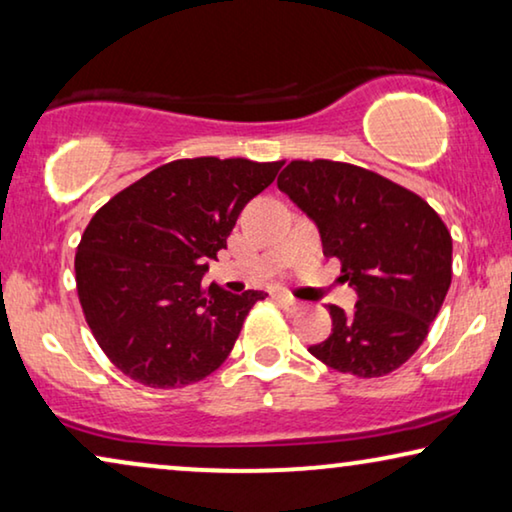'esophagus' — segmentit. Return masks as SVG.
I'll return each instance as SVG.
<instances>
[{
    "mask_svg": "<svg viewBox=\"0 0 512 512\" xmlns=\"http://www.w3.org/2000/svg\"><path fill=\"white\" fill-rule=\"evenodd\" d=\"M279 303H282V307H286V310H291V312H296V310H300V303L296 298H291L289 293H277L275 296Z\"/></svg>",
    "mask_w": 512,
    "mask_h": 512,
    "instance_id": "esophagus-1",
    "label": "esophagus"
}]
</instances>
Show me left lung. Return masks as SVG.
I'll return each mask as SVG.
<instances>
[{
	"label": "left lung",
	"instance_id": "obj_1",
	"mask_svg": "<svg viewBox=\"0 0 512 512\" xmlns=\"http://www.w3.org/2000/svg\"><path fill=\"white\" fill-rule=\"evenodd\" d=\"M338 256L356 305H328L331 335L310 354L356 377H382L422 345L452 282V237L408 188L335 160H293L277 177Z\"/></svg>",
	"mask_w": 512,
	"mask_h": 512
}]
</instances>
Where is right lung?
Here are the masks:
<instances>
[{
    "label": "right lung",
    "mask_w": 512,
    "mask_h": 512,
    "mask_svg": "<svg viewBox=\"0 0 512 512\" xmlns=\"http://www.w3.org/2000/svg\"><path fill=\"white\" fill-rule=\"evenodd\" d=\"M284 163L172 160L114 195L76 249V289L109 361L153 389L186 387L228 359L256 300L202 284L244 205Z\"/></svg>",
    "instance_id": "right-lung-1"
}]
</instances>
